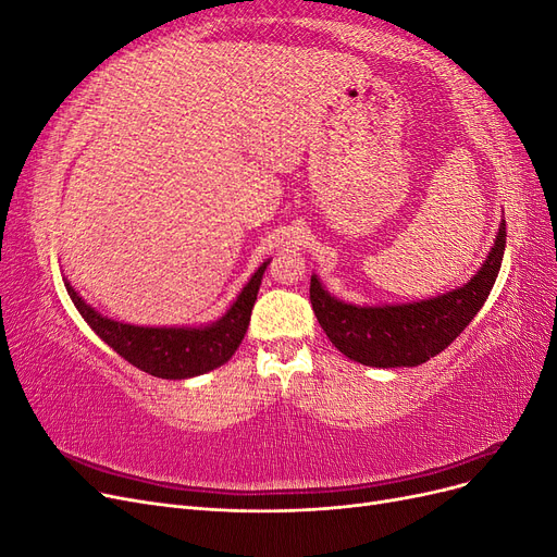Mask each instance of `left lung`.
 <instances>
[{
	"mask_svg": "<svg viewBox=\"0 0 557 557\" xmlns=\"http://www.w3.org/2000/svg\"><path fill=\"white\" fill-rule=\"evenodd\" d=\"M507 223L502 221L487 260L462 288L399 307H352L334 299L311 276V307L320 327L346 358L369 367H418L440 356L471 323L499 274Z\"/></svg>",
	"mask_w": 557,
	"mask_h": 557,
	"instance_id": "1",
	"label": "left lung"
}]
</instances>
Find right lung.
I'll list each match as a JSON object with an SVG mask.
<instances>
[{"label":"right lung","instance_id":"obj_1","mask_svg":"<svg viewBox=\"0 0 557 557\" xmlns=\"http://www.w3.org/2000/svg\"><path fill=\"white\" fill-rule=\"evenodd\" d=\"M267 264L258 267L230 311L209 327H137L117 323L86 305L70 283L64 285L78 313L117 356L150 376L176 381L207 374L234 356L248 330Z\"/></svg>","mask_w":557,"mask_h":557}]
</instances>
